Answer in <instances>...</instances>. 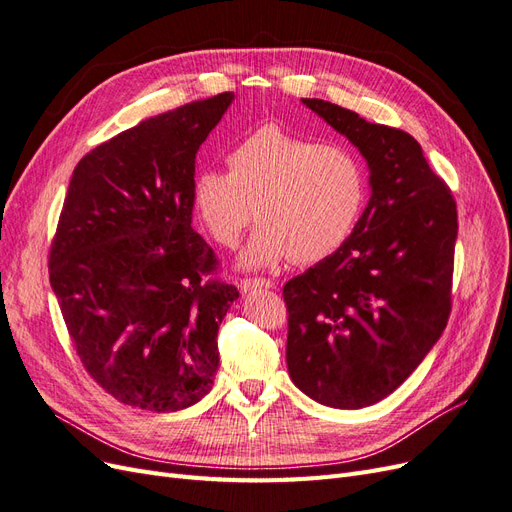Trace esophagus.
I'll return each instance as SVG.
<instances>
[{
	"mask_svg": "<svg viewBox=\"0 0 512 512\" xmlns=\"http://www.w3.org/2000/svg\"><path fill=\"white\" fill-rule=\"evenodd\" d=\"M240 291H253V289H272L274 283L270 278H242L238 283Z\"/></svg>",
	"mask_w": 512,
	"mask_h": 512,
	"instance_id": "34e87169",
	"label": "esophagus"
}]
</instances>
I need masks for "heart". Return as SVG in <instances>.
I'll return each mask as SVG.
<instances>
[{"instance_id":"obj_1","label":"heart","mask_w":512,"mask_h":512,"mask_svg":"<svg viewBox=\"0 0 512 512\" xmlns=\"http://www.w3.org/2000/svg\"><path fill=\"white\" fill-rule=\"evenodd\" d=\"M227 168L197 172L191 200L210 238L225 249H234L255 214L259 225L240 257L244 268L329 257L351 238L366 206V170L353 151L291 136L276 123L240 140Z\"/></svg>"}]
</instances>
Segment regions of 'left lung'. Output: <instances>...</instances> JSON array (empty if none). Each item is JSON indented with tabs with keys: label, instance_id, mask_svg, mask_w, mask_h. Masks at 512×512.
Returning a JSON list of instances; mask_svg holds the SVG:
<instances>
[{
	"label": "left lung",
	"instance_id": "1",
	"mask_svg": "<svg viewBox=\"0 0 512 512\" xmlns=\"http://www.w3.org/2000/svg\"><path fill=\"white\" fill-rule=\"evenodd\" d=\"M302 102L359 148L372 193L351 238L283 287L287 368L319 404L364 408L398 389L447 327L457 206L406 131Z\"/></svg>",
	"mask_w": 512,
	"mask_h": 512
}]
</instances>
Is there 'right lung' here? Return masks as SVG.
Listing matches in <instances>:
<instances>
[{
  "label": "right lung",
  "mask_w": 512,
  "mask_h": 512,
  "mask_svg": "<svg viewBox=\"0 0 512 512\" xmlns=\"http://www.w3.org/2000/svg\"><path fill=\"white\" fill-rule=\"evenodd\" d=\"M234 93L151 117L78 161L48 255L51 287L93 381L127 406L200 402L219 368L234 285L191 227L195 155Z\"/></svg>",
  "instance_id": "add662e5"
}]
</instances>
